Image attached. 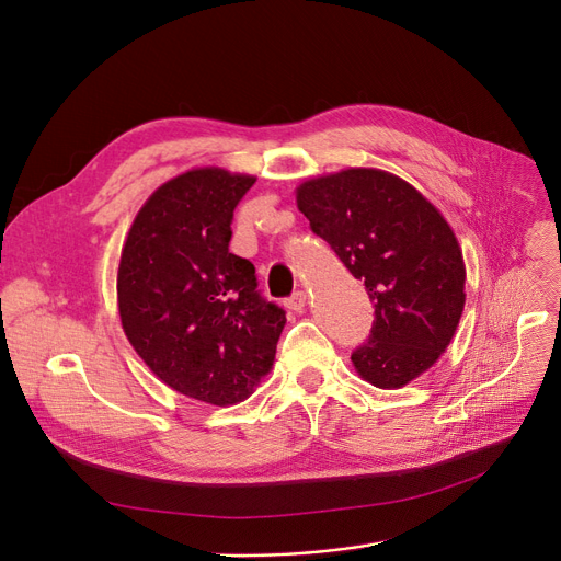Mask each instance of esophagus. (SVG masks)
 Returning a JSON list of instances; mask_svg holds the SVG:
<instances>
[{"label":"esophagus","instance_id":"34e87169","mask_svg":"<svg viewBox=\"0 0 561 561\" xmlns=\"http://www.w3.org/2000/svg\"><path fill=\"white\" fill-rule=\"evenodd\" d=\"M286 307L290 311H305V307H307V293L305 290L293 293V296L286 300Z\"/></svg>","mask_w":561,"mask_h":561}]
</instances>
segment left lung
<instances>
[{"label": "left lung", "mask_w": 561, "mask_h": 561, "mask_svg": "<svg viewBox=\"0 0 561 561\" xmlns=\"http://www.w3.org/2000/svg\"><path fill=\"white\" fill-rule=\"evenodd\" d=\"M298 206L375 307L352 364L377 389L404 387L448 347L463 311L466 268L450 225L414 186L370 168L305 182Z\"/></svg>", "instance_id": "1"}]
</instances>
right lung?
I'll return each mask as SVG.
<instances>
[{"label":"right lung","instance_id":"right-lung-1","mask_svg":"<svg viewBox=\"0 0 561 561\" xmlns=\"http://www.w3.org/2000/svg\"><path fill=\"white\" fill-rule=\"evenodd\" d=\"M256 180L218 168L163 184L138 211L117 268L123 328L174 391L209 404L245 400L271 370L286 311L229 252L233 209Z\"/></svg>","mask_w":561,"mask_h":561}]
</instances>
